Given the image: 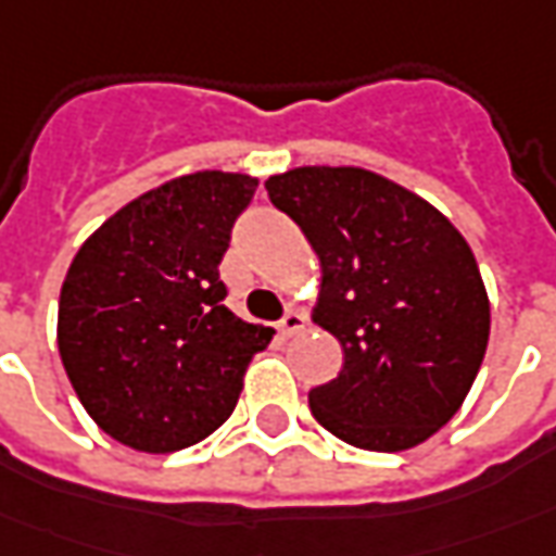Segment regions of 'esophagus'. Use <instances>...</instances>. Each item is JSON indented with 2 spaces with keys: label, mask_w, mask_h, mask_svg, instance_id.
Listing matches in <instances>:
<instances>
[{
  "label": "esophagus",
  "mask_w": 556,
  "mask_h": 556,
  "mask_svg": "<svg viewBox=\"0 0 556 556\" xmlns=\"http://www.w3.org/2000/svg\"><path fill=\"white\" fill-rule=\"evenodd\" d=\"M302 327H305V315H302V312H296V308H290V312H287V315L278 320V332H281L285 339L296 336Z\"/></svg>",
  "instance_id": "obj_1"
}]
</instances>
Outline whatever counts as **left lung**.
Wrapping results in <instances>:
<instances>
[{"label":"left lung","instance_id":"8db88e82","mask_svg":"<svg viewBox=\"0 0 556 556\" xmlns=\"http://www.w3.org/2000/svg\"><path fill=\"white\" fill-rule=\"evenodd\" d=\"M320 256L315 320L342 342V372L308 393L342 442L405 451L442 430L488 351L490 305L469 244L445 214L354 166L266 181Z\"/></svg>","mask_w":556,"mask_h":556}]
</instances>
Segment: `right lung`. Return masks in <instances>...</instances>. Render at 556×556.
<instances>
[{
  "label": "right lung",
  "mask_w": 556,
  "mask_h": 556,
  "mask_svg": "<svg viewBox=\"0 0 556 556\" xmlns=\"http://www.w3.org/2000/svg\"><path fill=\"white\" fill-rule=\"evenodd\" d=\"M256 178L197 172L132 199L68 266L56 344L111 439L168 454L212 435L271 329L229 312L220 260Z\"/></svg>",
  "instance_id": "1"
}]
</instances>
